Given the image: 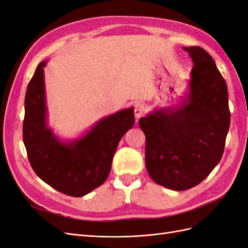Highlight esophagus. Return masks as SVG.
Listing matches in <instances>:
<instances>
[{
  "mask_svg": "<svg viewBox=\"0 0 248 248\" xmlns=\"http://www.w3.org/2000/svg\"><path fill=\"white\" fill-rule=\"evenodd\" d=\"M147 111V108L144 106V104H137L134 107V116H136L137 119H140V117L144 116Z\"/></svg>",
  "mask_w": 248,
  "mask_h": 248,
  "instance_id": "1",
  "label": "esophagus"
}]
</instances>
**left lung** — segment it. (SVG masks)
I'll use <instances>...</instances> for the list:
<instances>
[{"mask_svg": "<svg viewBox=\"0 0 248 248\" xmlns=\"http://www.w3.org/2000/svg\"><path fill=\"white\" fill-rule=\"evenodd\" d=\"M183 49L193 62L187 98L139 121L150 177L178 191L197 186L218 164L231 120L228 87L212 57L200 46Z\"/></svg>", "mask_w": 248, "mask_h": 248, "instance_id": "8db88e82", "label": "left lung"}]
</instances>
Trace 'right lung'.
Returning a JSON list of instances; mask_svg holds the SVG:
<instances>
[{
    "mask_svg": "<svg viewBox=\"0 0 248 248\" xmlns=\"http://www.w3.org/2000/svg\"><path fill=\"white\" fill-rule=\"evenodd\" d=\"M46 65L37 66L26 92L22 138L28 158L52 188L70 197L86 196L107 180L119 141L134 124L133 108L100 120L80 139L61 141L46 125Z\"/></svg>",
    "mask_w": 248,
    "mask_h": 248,
    "instance_id": "add662e5",
    "label": "right lung"
}]
</instances>
